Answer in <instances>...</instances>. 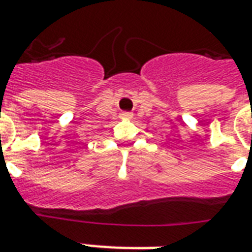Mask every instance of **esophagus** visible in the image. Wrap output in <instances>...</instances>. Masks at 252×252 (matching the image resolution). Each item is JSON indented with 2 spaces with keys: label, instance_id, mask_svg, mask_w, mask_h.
Segmentation results:
<instances>
[{
  "label": "esophagus",
  "instance_id": "34e87169",
  "mask_svg": "<svg viewBox=\"0 0 252 252\" xmlns=\"http://www.w3.org/2000/svg\"><path fill=\"white\" fill-rule=\"evenodd\" d=\"M121 117H124V119H131L132 113H129V112H123V113H121Z\"/></svg>",
  "mask_w": 252,
  "mask_h": 252
}]
</instances>
